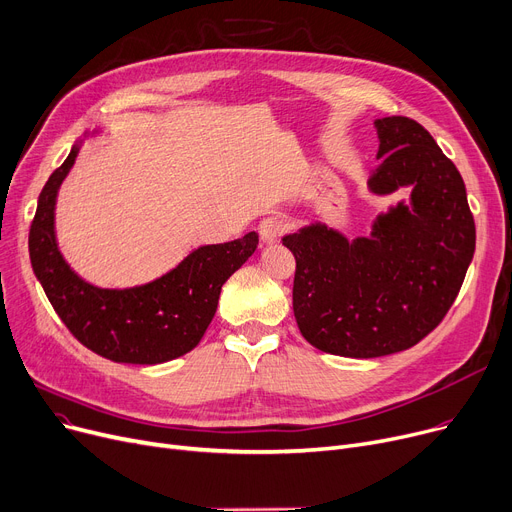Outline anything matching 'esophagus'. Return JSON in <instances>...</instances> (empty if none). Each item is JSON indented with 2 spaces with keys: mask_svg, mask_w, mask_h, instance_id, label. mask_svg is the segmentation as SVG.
<instances>
[{
  "mask_svg": "<svg viewBox=\"0 0 512 512\" xmlns=\"http://www.w3.org/2000/svg\"><path fill=\"white\" fill-rule=\"evenodd\" d=\"M287 221L283 217H266L258 225V233L264 244H273L285 233Z\"/></svg>",
  "mask_w": 512,
  "mask_h": 512,
  "instance_id": "1",
  "label": "esophagus"
}]
</instances>
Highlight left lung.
Returning <instances> with one entry per match:
<instances>
[{
    "label": "left lung",
    "instance_id": "obj_1",
    "mask_svg": "<svg viewBox=\"0 0 512 512\" xmlns=\"http://www.w3.org/2000/svg\"><path fill=\"white\" fill-rule=\"evenodd\" d=\"M380 161L368 190L409 200L349 239L326 223L283 237L295 256L293 314L324 353L370 359L422 341L453 306L475 252L463 177L430 132L403 115L374 122Z\"/></svg>",
    "mask_w": 512,
    "mask_h": 512
}]
</instances>
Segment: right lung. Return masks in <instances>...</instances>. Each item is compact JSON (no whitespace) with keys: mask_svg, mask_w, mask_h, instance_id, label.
<instances>
[{"mask_svg":"<svg viewBox=\"0 0 512 512\" xmlns=\"http://www.w3.org/2000/svg\"><path fill=\"white\" fill-rule=\"evenodd\" d=\"M86 132L39 194L28 233L35 277L57 316L90 351L117 364L155 366L192 351L215 318L221 287L256 252L258 233L192 250L165 275L134 287H99L66 262L55 235V204Z\"/></svg>","mask_w":512,"mask_h":512,"instance_id":"obj_1","label":"right lung"}]
</instances>
